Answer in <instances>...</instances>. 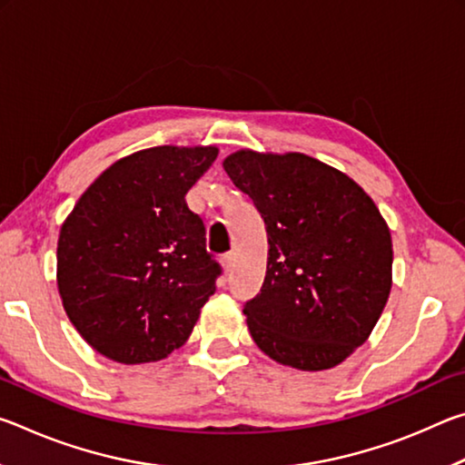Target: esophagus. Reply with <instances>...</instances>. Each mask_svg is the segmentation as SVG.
<instances>
[{
    "mask_svg": "<svg viewBox=\"0 0 465 465\" xmlns=\"http://www.w3.org/2000/svg\"><path fill=\"white\" fill-rule=\"evenodd\" d=\"M233 261H235L233 252H227V254L222 256V266H223L225 272H230L233 269Z\"/></svg>",
    "mask_w": 465,
    "mask_h": 465,
    "instance_id": "1",
    "label": "esophagus"
}]
</instances>
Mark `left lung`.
I'll return each mask as SVG.
<instances>
[{"label":"left lung","mask_w":465,"mask_h":465,"mask_svg":"<svg viewBox=\"0 0 465 465\" xmlns=\"http://www.w3.org/2000/svg\"><path fill=\"white\" fill-rule=\"evenodd\" d=\"M269 233L261 293L243 305L264 355L302 371L351 357L391 289V235L380 209L344 172L305 153L240 149L223 160Z\"/></svg>","instance_id":"1"}]
</instances>
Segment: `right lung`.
Instances as JSON below:
<instances>
[{"label":"right lung","mask_w":465,"mask_h":465,"mask_svg":"<svg viewBox=\"0 0 465 465\" xmlns=\"http://www.w3.org/2000/svg\"><path fill=\"white\" fill-rule=\"evenodd\" d=\"M217 153L215 145L141 149L102 172L63 222V308L106 359H166L188 341L215 293L222 269L184 196Z\"/></svg>","instance_id":"right-lung-1"}]
</instances>
